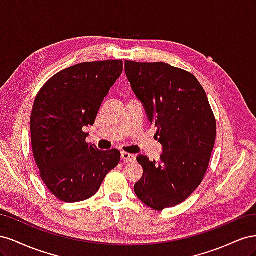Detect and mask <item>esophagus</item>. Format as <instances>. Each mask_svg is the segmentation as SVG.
Masks as SVG:
<instances>
[{
    "mask_svg": "<svg viewBox=\"0 0 256 256\" xmlns=\"http://www.w3.org/2000/svg\"><path fill=\"white\" fill-rule=\"evenodd\" d=\"M120 157H122V160L124 162H134L136 160L134 154H131L125 152H122Z\"/></svg>",
    "mask_w": 256,
    "mask_h": 256,
    "instance_id": "obj_1",
    "label": "esophagus"
}]
</instances>
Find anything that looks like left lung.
Wrapping results in <instances>:
<instances>
[{
	"instance_id": "obj_1",
	"label": "left lung",
	"mask_w": 256,
	"mask_h": 256,
	"mask_svg": "<svg viewBox=\"0 0 256 256\" xmlns=\"http://www.w3.org/2000/svg\"><path fill=\"white\" fill-rule=\"evenodd\" d=\"M131 88L157 127L160 160L145 154L134 184L144 204L162 210L182 203L202 182L216 141V120L202 85L192 74L166 63L125 62Z\"/></svg>"
}]
</instances>
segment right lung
Returning a JSON list of instances; mask_svg holds the SVG:
<instances>
[{"label": "right lung", "mask_w": 256, "mask_h": 256, "mask_svg": "<svg viewBox=\"0 0 256 256\" xmlns=\"http://www.w3.org/2000/svg\"><path fill=\"white\" fill-rule=\"evenodd\" d=\"M122 72V62L81 63L46 83L30 115V140L42 182L66 203L92 198L118 164V150H99L85 142L104 99Z\"/></svg>", "instance_id": "right-lung-1"}]
</instances>
